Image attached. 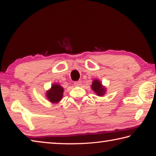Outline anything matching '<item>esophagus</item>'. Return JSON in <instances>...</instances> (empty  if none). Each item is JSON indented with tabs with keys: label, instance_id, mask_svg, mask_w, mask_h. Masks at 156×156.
I'll return each instance as SVG.
<instances>
[{
	"label": "esophagus",
	"instance_id": "obj_1",
	"mask_svg": "<svg viewBox=\"0 0 156 156\" xmlns=\"http://www.w3.org/2000/svg\"><path fill=\"white\" fill-rule=\"evenodd\" d=\"M81 83H82V82L80 81V80L76 81V82H75V83H74V85L75 86H80V84H81Z\"/></svg>",
	"mask_w": 156,
	"mask_h": 156
}]
</instances>
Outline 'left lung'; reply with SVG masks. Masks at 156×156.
Listing matches in <instances>:
<instances>
[{"mask_svg":"<svg viewBox=\"0 0 156 156\" xmlns=\"http://www.w3.org/2000/svg\"><path fill=\"white\" fill-rule=\"evenodd\" d=\"M91 89H93L95 93L98 94V96H102L105 94V92L106 91L105 88L102 85V84L100 83V82L98 80H95L93 81L91 85Z\"/></svg>","mask_w":156,"mask_h":156,"instance_id":"8db88e82","label":"left lung"}]
</instances>
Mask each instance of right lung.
<instances>
[{"mask_svg":"<svg viewBox=\"0 0 156 156\" xmlns=\"http://www.w3.org/2000/svg\"><path fill=\"white\" fill-rule=\"evenodd\" d=\"M63 90L64 89L59 84H53L51 89L47 91V99L53 103H56V102H59L62 99Z\"/></svg>","mask_w":156,"mask_h":156,"instance_id":"1","label":"right lung"}]
</instances>
